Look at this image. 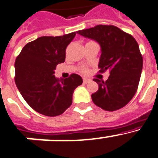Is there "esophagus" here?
I'll return each instance as SVG.
<instances>
[{"label": "esophagus", "instance_id": "esophagus-1", "mask_svg": "<svg viewBox=\"0 0 158 158\" xmlns=\"http://www.w3.org/2000/svg\"><path fill=\"white\" fill-rule=\"evenodd\" d=\"M89 81H90V79H88V78H83V82H84V83H87Z\"/></svg>", "mask_w": 158, "mask_h": 158}]
</instances>
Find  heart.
<instances>
[{
  "instance_id": "obj_1",
  "label": "heart",
  "mask_w": 158,
  "mask_h": 158,
  "mask_svg": "<svg viewBox=\"0 0 158 158\" xmlns=\"http://www.w3.org/2000/svg\"><path fill=\"white\" fill-rule=\"evenodd\" d=\"M81 72H82V73H86V72H87V70H86V69H82V70H81Z\"/></svg>"
}]
</instances>
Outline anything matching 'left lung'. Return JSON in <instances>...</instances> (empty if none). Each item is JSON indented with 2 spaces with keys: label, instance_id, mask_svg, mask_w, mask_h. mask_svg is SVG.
<instances>
[{
  "label": "left lung",
  "instance_id": "8db88e82",
  "mask_svg": "<svg viewBox=\"0 0 158 158\" xmlns=\"http://www.w3.org/2000/svg\"><path fill=\"white\" fill-rule=\"evenodd\" d=\"M77 34L100 45L99 72H110L106 82L94 79L98 90L92 94L93 102L106 111L123 108L135 94L143 69V56L136 40L113 25H98Z\"/></svg>",
  "mask_w": 158,
  "mask_h": 158
}]
</instances>
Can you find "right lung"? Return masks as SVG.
<instances>
[{
	"label": "right lung",
	"mask_w": 158,
	"mask_h": 158,
	"mask_svg": "<svg viewBox=\"0 0 158 158\" xmlns=\"http://www.w3.org/2000/svg\"><path fill=\"white\" fill-rule=\"evenodd\" d=\"M76 33L38 38L27 44L15 62V82L27 103L47 116L62 114L72 103V94L82 83L77 74L58 79L54 73L65 60V51Z\"/></svg>",
	"instance_id": "right-lung-1"
}]
</instances>
